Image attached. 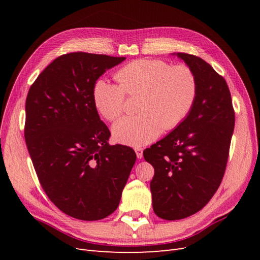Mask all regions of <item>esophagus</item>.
<instances>
[{
  "label": "esophagus",
  "mask_w": 260,
  "mask_h": 260,
  "mask_svg": "<svg viewBox=\"0 0 260 260\" xmlns=\"http://www.w3.org/2000/svg\"><path fill=\"white\" fill-rule=\"evenodd\" d=\"M136 154H137V157L139 159H141L143 157V149L142 148H140V147H138V148H136Z\"/></svg>",
  "instance_id": "34e87169"
}]
</instances>
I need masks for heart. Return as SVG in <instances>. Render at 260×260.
Returning <instances> with one entry per match:
<instances>
[{
	"label": "heart",
	"instance_id": "b5f03b06",
	"mask_svg": "<svg viewBox=\"0 0 260 260\" xmlns=\"http://www.w3.org/2000/svg\"><path fill=\"white\" fill-rule=\"evenodd\" d=\"M119 84L100 80L93 91L98 111L115 120L124 111L125 94L140 95V115L121 118L113 125L118 143L140 147L153 142L164 129L171 130L190 114L199 92L195 73L186 65L161 59H137L118 70Z\"/></svg>",
	"mask_w": 260,
	"mask_h": 260
}]
</instances>
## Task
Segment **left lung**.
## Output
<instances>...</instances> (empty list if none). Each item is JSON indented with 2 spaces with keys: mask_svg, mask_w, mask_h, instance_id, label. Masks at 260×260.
Instances as JSON below:
<instances>
[{
  "mask_svg": "<svg viewBox=\"0 0 260 260\" xmlns=\"http://www.w3.org/2000/svg\"><path fill=\"white\" fill-rule=\"evenodd\" d=\"M172 55L195 73L199 92L185 119L143 152L155 170L151 181L153 209L165 220L192 216L214 196L224 175L235 122L223 78L198 56Z\"/></svg>",
  "mask_w": 260,
  "mask_h": 260,
  "instance_id": "1",
  "label": "left lung"
}]
</instances>
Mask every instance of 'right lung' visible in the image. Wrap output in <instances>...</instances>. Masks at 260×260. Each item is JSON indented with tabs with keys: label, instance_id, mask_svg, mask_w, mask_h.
I'll list each match as a JSON object with an SVG mask.
<instances>
[{
	"label": "right lung",
	"instance_id": "obj_1",
	"mask_svg": "<svg viewBox=\"0 0 260 260\" xmlns=\"http://www.w3.org/2000/svg\"><path fill=\"white\" fill-rule=\"evenodd\" d=\"M125 57L76 52L54 59L30 86L25 140L44 192L66 215L85 221L117 209L137 160L135 151L109 145L94 85Z\"/></svg>",
	"mask_w": 260,
	"mask_h": 260
}]
</instances>
